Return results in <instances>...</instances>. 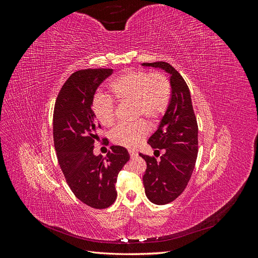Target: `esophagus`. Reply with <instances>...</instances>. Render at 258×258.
<instances>
[{
	"label": "esophagus",
	"mask_w": 258,
	"mask_h": 258,
	"mask_svg": "<svg viewBox=\"0 0 258 258\" xmlns=\"http://www.w3.org/2000/svg\"><path fill=\"white\" fill-rule=\"evenodd\" d=\"M129 155H130L131 158H135V157H137V156H138V153L135 152V151H129Z\"/></svg>",
	"instance_id": "1"
}]
</instances>
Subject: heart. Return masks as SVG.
I'll use <instances>...</instances> for the list:
<instances>
[{
    "instance_id": "b5f03b06",
    "label": "heart",
    "mask_w": 258,
    "mask_h": 258,
    "mask_svg": "<svg viewBox=\"0 0 258 258\" xmlns=\"http://www.w3.org/2000/svg\"><path fill=\"white\" fill-rule=\"evenodd\" d=\"M108 91L120 104H132L134 119L157 122L166 114L170 103L171 86L161 73L129 71L115 79ZM93 114L104 127H113L116 122L115 104L111 99L98 98L92 105ZM150 128L143 120L130 126H120L112 132V142L126 148H135L147 137Z\"/></svg>"
}]
</instances>
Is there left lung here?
<instances>
[{
    "mask_svg": "<svg viewBox=\"0 0 258 258\" xmlns=\"http://www.w3.org/2000/svg\"><path fill=\"white\" fill-rule=\"evenodd\" d=\"M160 68L170 74L171 98L158 129L148 139L155 153L161 150L160 160L140 154L146 161L143 184L146 197L155 205L175 200L188 184L198 155V124L189 88L176 70L167 62L142 63Z\"/></svg>",
    "mask_w": 258,
    "mask_h": 258,
    "instance_id": "1",
    "label": "left lung"
}]
</instances>
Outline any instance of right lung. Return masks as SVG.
<instances>
[{
	"mask_svg": "<svg viewBox=\"0 0 258 258\" xmlns=\"http://www.w3.org/2000/svg\"><path fill=\"white\" fill-rule=\"evenodd\" d=\"M112 69L74 72L62 86L53 108V143L59 166L75 196L93 209H106L117 197L115 184L130 156L126 148L111 146L105 157L93 154L101 128L92 111L96 90Z\"/></svg>",
	"mask_w": 258,
	"mask_h": 258,
	"instance_id": "right-lung-1",
	"label": "right lung"
}]
</instances>
